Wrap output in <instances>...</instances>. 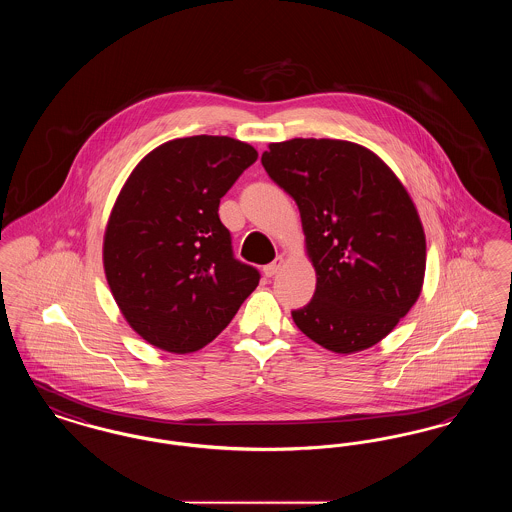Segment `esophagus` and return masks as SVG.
Masks as SVG:
<instances>
[{
	"instance_id": "34e87169",
	"label": "esophagus",
	"mask_w": 512,
	"mask_h": 512,
	"mask_svg": "<svg viewBox=\"0 0 512 512\" xmlns=\"http://www.w3.org/2000/svg\"><path fill=\"white\" fill-rule=\"evenodd\" d=\"M282 265H284V257H282V255H278L270 265L265 267V274H267V276H274V274L282 268Z\"/></svg>"
}]
</instances>
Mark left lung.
Returning a JSON list of instances; mask_svg holds the SVG:
<instances>
[{
  "label": "left lung",
  "instance_id": "left-lung-1",
  "mask_svg": "<svg viewBox=\"0 0 512 512\" xmlns=\"http://www.w3.org/2000/svg\"><path fill=\"white\" fill-rule=\"evenodd\" d=\"M268 176L292 195L317 272L297 328L351 355L384 340L422 292L426 236L397 174L368 147L332 138L268 144Z\"/></svg>",
  "mask_w": 512,
  "mask_h": 512
}]
</instances>
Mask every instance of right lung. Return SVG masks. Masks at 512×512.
I'll return each mask as SVG.
<instances>
[{
	"label": "right lung",
	"instance_id": "1",
	"mask_svg": "<svg viewBox=\"0 0 512 512\" xmlns=\"http://www.w3.org/2000/svg\"><path fill=\"white\" fill-rule=\"evenodd\" d=\"M228 136L176 138L126 178L103 234V270L122 317L157 349L186 355L215 340L259 284L234 259L220 197L257 161Z\"/></svg>",
	"mask_w": 512,
	"mask_h": 512
}]
</instances>
